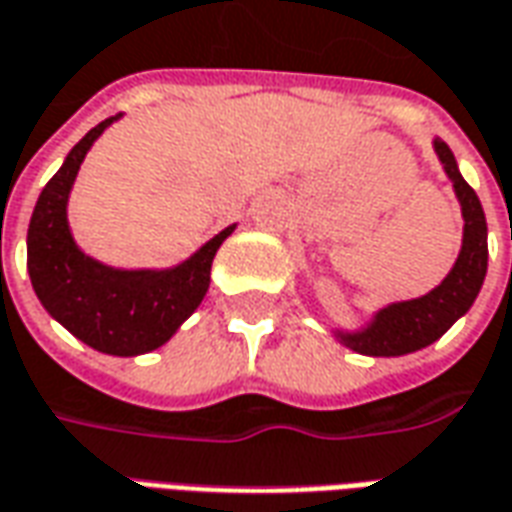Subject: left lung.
Returning a JSON list of instances; mask_svg holds the SVG:
<instances>
[{
    "label": "left lung",
    "instance_id": "obj_1",
    "mask_svg": "<svg viewBox=\"0 0 512 512\" xmlns=\"http://www.w3.org/2000/svg\"><path fill=\"white\" fill-rule=\"evenodd\" d=\"M435 152L441 157L446 177L455 185L457 202H460L463 221H466L460 255H457L452 271L446 274V280L438 288H432L427 296L382 307L363 330L335 332L343 346L355 349L360 355L399 357L430 346L455 324L457 318L466 316V310L474 305L482 280H485L488 224H485L480 196L474 194V188L463 180L452 149L443 144L441 138H435Z\"/></svg>",
    "mask_w": 512,
    "mask_h": 512
}]
</instances>
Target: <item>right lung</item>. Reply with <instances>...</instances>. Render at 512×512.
Returning <instances> with one entry per match:
<instances>
[{"label":"right lung","instance_id":"add662e5","mask_svg":"<svg viewBox=\"0 0 512 512\" xmlns=\"http://www.w3.org/2000/svg\"><path fill=\"white\" fill-rule=\"evenodd\" d=\"M110 116L85 132L35 202L27 230V271L46 313L96 352L135 357L169 341L205 299L213 257L235 224L210 238L185 263L163 271L110 268L74 244L66 219L71 185L80 163Z\"/></svg>","mask_w":512,"mask_h":512}]
</instances>
